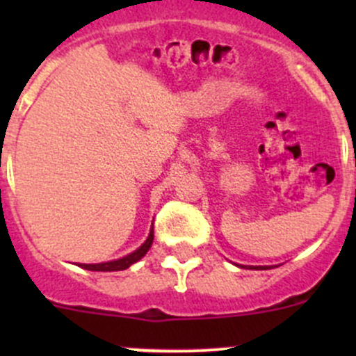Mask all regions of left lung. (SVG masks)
<instances>
[{
    "label": "left lung",
    "mask_w": 356,
    "mask_h": 356,
    "mask_svg": "<svg viewBox=\"0 0 356 356\" xmlns=\"http://www.w3.org/2000/svg\"><path fill=\"white\" fill-rule=\"evenodd\" d=\"M251 268H270V267H251Z\"/></svg>",
    "instance_id": "8db88e82"
}]
</instances>
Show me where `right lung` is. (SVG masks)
<instances>
[{"mask_svg":"<svg viewBox=\"0 0 356 356\" xmlns=\"http://www.w3.org/2000/svg\"><path fill=\"white\" fill-rule=\"evenodd\" d=\"M153 245V227L149 231L148 239L145 241V245L134 251V253L127 254V257L120 258V260H113V261H106V264H81L79 267L86 268V270H95V272H113V270H125V268L131 267L132 264H136L138 260H141L148 250Z\"/></svg>","mask_w":356,"mask_h":356,"instance_id":"1","label":"right lung"}]
</instances>
